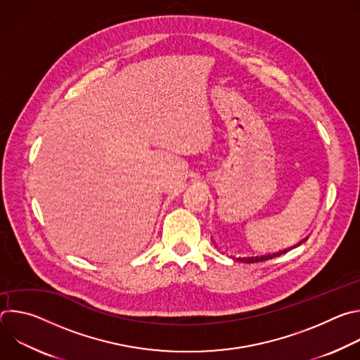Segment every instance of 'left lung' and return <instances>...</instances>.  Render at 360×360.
Here are the masks:
<instances>
[{
    "label": "left lung",
    "mask_w": 360,
    "mask_h": 360,
    "mask_svg": "<svg viewBox=\"0 0 360 360\" xmlns=\"http://www.w3.org/2000/svg\"><path fill=\"white\" fill-rule=\"evenodd\" d=\"M302 242H304V239L302 240ZM300 242V243H302ZM299 243V245H300ZM289 249H292V248H289ZM289 249H283V250H279V252H276V253H268V255H261V256H248V258H236V261H239V262H245V264H255V262H264V261H269V259H274V258H276V256H281V255H283V253H286ZM235 259V258H233Z\"/></svg>",
    "instance_id": "8db88e82"
}]
</instances>
